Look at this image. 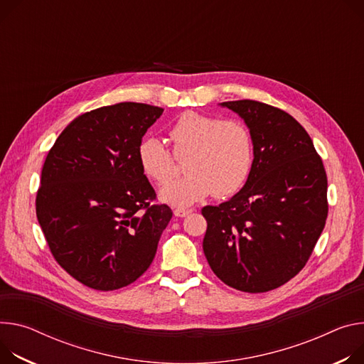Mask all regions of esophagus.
Returning a JSON list of instances; mask_svg holds the SVG:
<instances>
[{
    "label": "esophagus",
    "instance_id": "esophagus-1",
    "mask_svg": "<svg viewBox=\"0 0 364 364\" xmlns=\"http://www.w3.org/2000/svg\"><path fill=\"white\" fill-rule=\"evenodd\" d=\"M190 213H193L191 209H176V210H174V215H176L177 218H186V216H188Z\"/></svg>",
    "mask_w": 364,
    "mask_h": 364
}]
</instances>
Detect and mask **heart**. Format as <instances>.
<instances>
[{"label": "heart", "mask_w": 364, "mask_h": 364, "mask_svg": "<svg viewBox=\"0 0 364 364\" xmlns=\"http://www.w3.org/2000/svg\"><path fill=\"white\" fill-rule=\"evenodd\" d=\"M174 155L186 159L187 177L159 191V199L187 208L213 193L219 199L238 193L250 177L254 146L248 127L238 120H222L197 112L183 113L170 127ZM158 138L139 142L136 156L142 173L159 186L176 174V159Z\"/></svg>", "instance_id": "obj_1"}]
</instances>
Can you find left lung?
Wrapping results in <instances>:
<instances>
[{
	"label": "left lung",
	"mask_w": 364,
	"mask_h": 364,
	"mask_svg": "<svg viewBox=\"0 0 364 364\" xmlns=\"http://www.w3.org/2000/svg\"><path fill=\"white\" fill-rule=\"evenodd\" d=\"M247 124L254 146L244 187L219 206H205L203 251L213 273L241 291L262 293L299 273L328 215L326 174L302 124L252 100L219 105Z\"/></svg>",
	"instance_id": "8db88e82"
}]
</instances>
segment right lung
Returning a JSON list of instances; mask_svg holds the SVG:
<instances>
[{"instance_id":"add662e5","label":"right lung","mask_w":364,"mask_h":364,"mask_svg":"<svg viewBox=\"0 0 364 364\" xmlns=\"http://www.w3.org/2000/svg\"><path fill=\"white\" fill-rule=\"evenodd\" d=\"M164 109L117 103L84 113L58 136L42 168L36 215L52 255L75 280L116 290L141 277L173 212L136 149Z\"/></svg>"}]
</instances>
